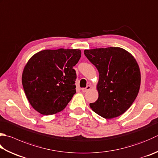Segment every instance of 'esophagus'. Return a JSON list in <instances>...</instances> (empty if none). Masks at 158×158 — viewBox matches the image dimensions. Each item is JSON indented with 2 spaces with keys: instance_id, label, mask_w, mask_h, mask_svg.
Instances as JSON below:
<instances>
[{
  "instance_id": "esophagus-1",
  "label": "esophagus",
  "mask_w": 158,
  "mask_h": 158,
  "mask_svg": "<svg viewBox=\"0 0 158 158\" xmlns=\"http://www.w3.org/2000/svg\"><path fill=\"white\" fill-rule=\"evenodd\" d=\"M91 88V86H90V85H88V86H87V87L82 88L81 90H82V92H87V91H88L89 90H90Z\"/></svg>"
}]
</instances>
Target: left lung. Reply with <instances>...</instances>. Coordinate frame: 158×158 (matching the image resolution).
<instances>
[{
    "label": "left lung",
    "mask_w": 158,
    "mask_h": 158,
    "mask_svg": "<svg viewBox=\"0 0 158 158\" xmlns=\"http://www.w3.org/2000/svg\"><path fill=\"white\" fill-rule=\"evenodd\" d=\"M84 53L99 72L98 98L90 103L91 109L106 119L123 114L134 102L140 87L135 59L120 47L86 49Z\"/></svg>",
    "instance_id": "8db88e82"
}]
</instances>
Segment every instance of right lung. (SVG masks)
<instances>
[{
  "instance_id": "1",
  "label": "right lung",
  "mask_w": 158,
  "mask_h": 158,
  "mask_svg": "<svg viewBox=\"0 0 158 158\" xmlns=\"http://www.w3.org/2000/svg\"><path fill=\"white\" fill-rule=\"evenodd\" d=\"M81 57L80 49H46L35 53L24 68L22 83L35 111L52 115L62 111L76 94L73 67Z\"/></svg>"
}]
</instances>
